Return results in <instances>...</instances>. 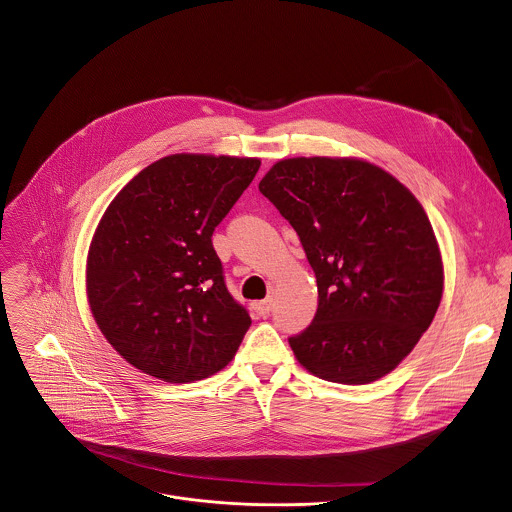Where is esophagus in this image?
<instances>
[{"mask_svg":"<svg viewBox=\"0 0 512 512\" xmlns=\"http://www.w3.org/2000/svg\"><path fill=\"white\" fill-rule=\"evenodd\" d=\"M253 310L261 316V318H267L273 310V298H265V300H259L253 304Z\"/></svg>","mask_w":512,"mask_h":512,"instance_id":"obj_1","label":"esophagus"}]
</instances>
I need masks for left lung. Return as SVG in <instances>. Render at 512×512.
<instances>
[{
    "label": "left lung",
    "instance_id": "left-lung-1",
    "mask_svg": "<svg viewBox=\"0 0 512 512\" xmlns=\"http://www.w3.org/2000/svg\"><path fill=\"white\" fill-rule=\"evenodd\" d=\"M259 190L298 233L318 283L312 324L288 338L298 363L341 385L391 373L430 328L444 292L420 202L361 159H283Z\"/></svg>",
    "mask_w": 512,
    "mask_h": 512
}]
</instances>
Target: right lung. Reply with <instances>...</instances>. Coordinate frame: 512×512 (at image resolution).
Listing matches in <instances>:
<instances>
[{
    "instance_id": "1",
    "label": "right lung",
    "mask_w": 512,
    "mask_h": 512,
    "mask_svg": "<svg viewBox=\"0 0 512 512\" xmlns=\"http://www.w3.org/2000/svg\"><path fill=\"white\" fill-rule=\"evenodd\" d=\"M259 159L178 153L133 176L104 212L86 294L104 338L139 371L192 383L224 369L251 326L233 300L212 233Z\"/></svg>"
}]
</instances>
